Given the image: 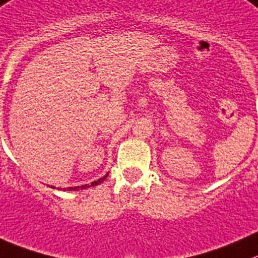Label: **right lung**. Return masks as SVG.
Wrapping results in <instances>:
<instances>
[{"label": "right lung", "instance_id": "1", "mask_svg": "<svg viewBox=\"0 0 258 258\" xmlns=\"http://www.w3.org/2000/svg\"><path fill=\"white\" fill-rule=\"evenodd\" d=\"M107 175H109V173H107ZM106 175V176H107ZM106 176H104V177H101V178H99V180L97 181H94V182H91V185H82V186H76V187H68V188H63V190H83V188H87V187H90V186H96V185H99V183H101L102 181L105 180V178H106ZM50 187H53V186H50ZM55 188V187H54Z\"/></svg>", "mask_w": 258, "mask_h": 258}]
</instances>
